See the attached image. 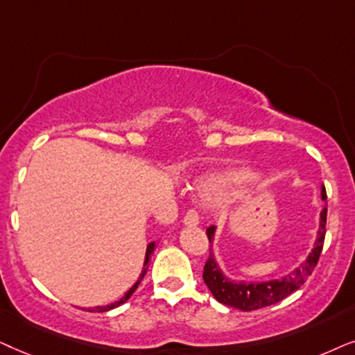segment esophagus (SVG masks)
<instances>
[{"label": "esophagus", "instance_id": "esophagus-1", "mask_svg": "<svg viewBox=\"0 0 355 355\" xmlns=\"http://www.w3.org/2000/svg\"><path fill=\"white\" fill-rule=\"evenodd\" d=\"M198 222H200V217H198V212L195 209H188L187 214L183 216V224L198 225Z\"/></svg>", "mask_w": 355, "mask_h": 355}]
</instances>
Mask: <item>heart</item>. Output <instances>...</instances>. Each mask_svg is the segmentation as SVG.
<instances>
[{
	"mask_svg": "<svg viewBox=\"0 0 355 355\" xmlns=\"http://www.w3.org/2000/svg\"><path fill=\"white\" fill-rule=\"evenodd\" d=\"M243 180H247V173L245 172H225L219 175H209V177L201 180V196L207 198V200L219 198L225 195V193H229L234 187H237Z\"/></svg>",
	"mask_w": 355,
	"mask_h": 355,
	"instance_id": "obj_1",
	"label": "heart"
}]
</instances>
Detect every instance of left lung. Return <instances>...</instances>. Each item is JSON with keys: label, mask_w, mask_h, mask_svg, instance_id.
I'll return each mask as SVG.
<instances>
[{"label": "left lung", "mask_w": 355, "mask_h": 355, "mask_svg": "<svg viewBox=\"0 0 355 355\" xmlns=\"http://www.w3.org/2000/svg\"><path fill=\"white\" fill-rule=\"evenodd\" d=\"M321 200L326 201V190L324 187H321ZM216 227L211 225L206 230L207 239L212 242L214 237ZM324 234H326V207H323L320 214V227H318V235H316L313 250L309 253V257L299 268H295L294 271L287 274V276L281 277V279H272V281H263V282H235L230 281L229 277L224 276V272L220 271V268L217 266L214 254H209L207 261L205 264V271H202V279H205L207 289L211 291V294L214 295V299L220 304L234 306V309L243 310V311H252L263 309V306H269L277 302L284 300L286 297H289L292 292L300 289L306 281V277L310 276L313 268L318 263V258L323 250L324 243Z\"/></svg>", "instance_id": "obj_1"}]
</instances>
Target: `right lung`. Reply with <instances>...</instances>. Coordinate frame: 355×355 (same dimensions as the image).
I'll return each instance as SVG.
<instances>
[{"mask_svg": "<svg viewBox=\"0 0 355 355\" xmlns=\"http://www.w3.org/2000/svg\"><path fill=\"white\" fill-rule=\"evenodd\" d=\"M154 248H155V242H153V243H149V245H148V250H146V259H144V268H143V271H141L139 277H138V281L135 282V286L131 287V289H130L128 292H126V294L123 295L120 300L115 302V304H110V305H105V306H94V309H89L87 311H101V313H102V311H108V310L116 309V306H120V305L125 304V302L128 300L130 297L135 294V291L138 289V286L141 284V281H143L144 274H146V271H148V263H149V259H150V254H153V252H154Z\"/></svg>", "mask_w": 355, "mask_h": 355, "instance_id": "right-lung-1", "label": "right lung"}]
</instances>
